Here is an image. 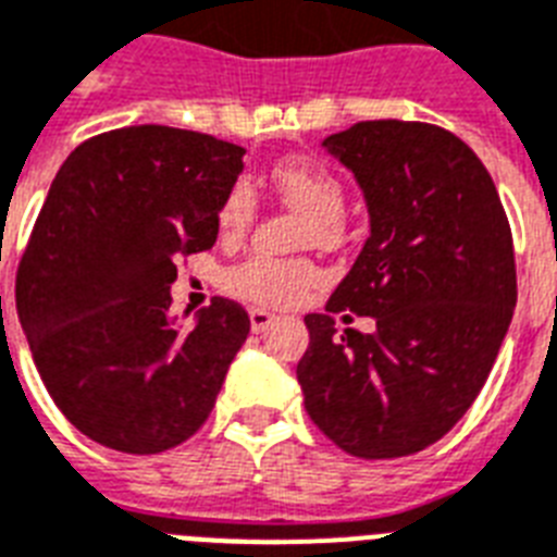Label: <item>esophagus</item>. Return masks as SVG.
I'll list each match as a JSON object with an SVG mask.
<instances>
[{
    "instance_id": "obj_1",
    "label": "esophagus",
    "mask_w": 557,
    "mask_h": 557,
    "mask_svg": "<svg viewBox=\"0 0 557 557\" xmlns=\"http://www.w3.org/2000/svg\"><path fill=\"white\" fill-rule=\"evenodd\" d=\"M275 315L273 313H267V310H261V307H252L250 310V327L252 333H264L270 324H273Z\"/></svg>"
}]
</instances>
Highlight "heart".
I'll return each mask as SVG.
<instances>
[{
  "mask_svg": "<svg viewBox=\"0 0 557 557\" xmlns=\"http://www.w3.org/2000/svg\"><path fill=\"white\" fill-rule=\"evenodd\" d=\"M273 184L284 201L313 218L315 226L307 230V242L327 244L336 238V230L345 218V186L339 184V177L313 160L293 158L282 160L273 169ZM256 209L258 203L250 181H235L218 209L221 233L247 230L256 218ZM315 282H319V270L310 261H282L270 256L247 258L224 275L226 290L233 296L267 307L299 301Z\"/></svg>",
  "mask_w": 557,
  "mask_h": 557,
  "instance_id": "b5f03b06",
  "label": "heart"
}]
</instances>
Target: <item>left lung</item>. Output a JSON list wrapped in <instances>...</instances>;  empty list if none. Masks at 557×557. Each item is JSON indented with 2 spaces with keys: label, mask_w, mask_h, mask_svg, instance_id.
Returning <instances> with one entry per match:
<instances>
[{
  "label": "left lung",
  "mask_w": 557,
  "mask_h": 557,
  "mask_svg": "<svg viewBox=\"0 0 557 557\" xmlns=\"http://www.w3.org/2000/svg\"><path fill=\"white\" fill-rule=\"evenodd\" d=\"M322 146L354 172L371 235L327 313L305 315L296 376L342 451L394 460L437 443L483 388L518 301L511 230L486 166L446 128L364 120ZM345 309L377 331L339 334Z\"/></svg>",
  "instance_id": "8db88e82"
}]
</instances>
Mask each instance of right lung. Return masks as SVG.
<instances>
[{
	"mask_svg": "<svg viewBox=\"0 0 557 557\" xmlns=\"http://www.w3.org/2000/svg\"><path fill=\"white\" fill-rule=\"evenodd\" d=\"M244 149L169 126L79 144L53 177L16 273L37 371L69 422L123 455L181 446L207 422L250 315L230 299L172 310L177 261L209 250Z\"/></svg>",
	"mask_w": 557,
	"mask_h": 557,
	"instance_id": "right-lung-1",
	"label": "right lung"
}]
</instances>
